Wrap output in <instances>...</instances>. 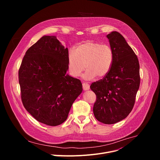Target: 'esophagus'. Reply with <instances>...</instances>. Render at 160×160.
<instances>
[{"mask_svg": "<svg viewBox=\"0 0 160 160\" xmlns=\"http://www.w3.org/2000/svg\"><path fill=\"white\" fill-rule=\"evenodd\" d=\"M82 86H83V89L84 90H89V88H90V86H89V85H88V83H83Z\"/></svg>", "mask_w": 160, "mask_h": 160, "instance_id": "obj_1", "label": "esophagus"}]
</instances>
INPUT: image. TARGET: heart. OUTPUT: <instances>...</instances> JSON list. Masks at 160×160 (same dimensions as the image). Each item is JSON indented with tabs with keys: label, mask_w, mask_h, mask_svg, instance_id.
I'll list each match as a JSON object with an SVG mask.
<instances>
[{
	"label": "heart",
	"mask_w": 160,
	"mask_h": 160,
	"mask_svg": "<svg viewBox=\"0 0 160 160\" xmlns=\"http://www.w3.org/2000/svg\"><path fill=\"white\" fill-rule=\"evenodd\" d=\"M114 61V52L108 45L94 41H87L78 45L76 49H70L68 54V68L71 76L83 75L85 80L102 78L109 72Z\"/></svg>",
	"instance_id": "heart-1"
}]
</instances>
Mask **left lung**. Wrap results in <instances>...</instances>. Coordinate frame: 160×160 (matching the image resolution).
Returning a JSON list of instances; mask_svg holds the SVG:
<instances>
[{
  "label": "left lung",
  "mask_w": 160,
  "mask_h": 160,
  "mask_svg": "<svg viewBox=\"0 0 160 160\" xmlns=\"http://www.w3.org/2000/svg\"><path fill=\"white\" fill-rule=\"evenodd\" d=\"M106 37L114 52V61L108 74L92 83L90 89L96 95L93 112L104 124L125 119L133 109L140 85L139 62L125 38L118 32Z\"/></svg>",
  "instance_id": "obj_1"
}]
</instances>
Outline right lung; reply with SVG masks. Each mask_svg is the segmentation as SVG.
Instances as JSON below:
<instances>
[{
    "label": "right lung",
    "mask_w": 160,
    "mask_h": 160,
    "mask_svg": "<svg viewBox=\"0 0 160 160\" xmlns=\"http://www.w3.org/2000/svg\"><path fill=\"white\" fill-rule=\"evenodd\" d=\"M68 48L55 36H43L26 52L19 70L22 104L37 121L62 123L82 92L80 80L66 72Z\"/></svg>",
    "instance_id": "obj_1"
}]
</instances>
